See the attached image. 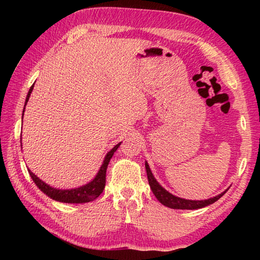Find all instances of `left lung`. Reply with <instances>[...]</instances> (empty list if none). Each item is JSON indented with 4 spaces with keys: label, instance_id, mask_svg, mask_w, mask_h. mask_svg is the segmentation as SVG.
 Returning a JSON list of instances; mask_svg holds the SVG:
<instances>
[{
    "label": "left lung",
    "instance_id": "obj_1",
    "mask_svg": "<svg viewBox=\"0 0 260 260\" xmlns=\"http://www.w3.org/2000/svg\"><path fill=\"white\" fill-rule=\"evenodd\" d=\"M146 170H147V175H148V181L150 184V188L153 192V195L156 196V199L160 202L162 205L167 206V208L171 209H177V210H196V209H202L205 208L210 204H213L215 201H218L220 197H221L226 191H223L218 196H214L212 199L204 200V201H190V200H184L180 199L172 195V193L169 192L166 189L162 188L159 183L157 182V180L152 175V172L149 167L148 162L146 161Z\"/></svg>",
    "mask_w": 260,
    "mask_h": 260
}]
</instances>
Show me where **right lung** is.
Masks as SVG:
<instances>
[{
	"label": "right lung",
	"mask_w": 260,
	"mask_h": 260,
	"mask_svg": "<svg viewBox=\"0 0 260 260\" xmlns=\"http://www.w3.org/2000/svg\"><path fill=\"white\" fill-rule=\"evenodd\" d=\"M34 87V83L32 87L29 88L28 94L26 96V101H25V107L26 103L28 102V99L30 96V93H32ZM25 111V108H24ZM24 111H23V116H24ZM121 143V142H120ZM120 143H118L117 146H114L111 150H110L107 156H105L102 166L100 167L99 173L96 174V177L91 180L90 182H88L85 186H81L79 188H74V189H56L50 187L49 184H47L46 182H43L40 178H38L33 172H30V170H28V173L30 175V178L33 179L34 183L37 184L39 189L42 192H45L48 197L50 199L61 202V203H87V202H91L98 199V197L103 192L104 187H105V174H107V169L109 165V161L111 159L113 153L116 152L118 147L120 146Z\"/></svg>",
	"instance_id": "obj_1"
}]
</instances>
